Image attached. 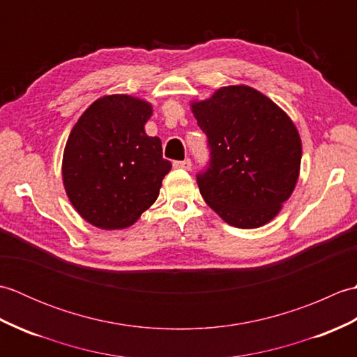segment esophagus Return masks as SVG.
I'll return each instance as SVG.
<instances>
[{
    "mask_svg": "<svg viewBox=\"0 0 357 357\" xmlns=\"http://www.w3.org/2000/svg\"><path fill=\"white\" fill-rule=\"evenodd\" d=\"M173 165L176 167V169H183V170H190L192 169V161L190 159H184V161H174Z\"/></svg>",
    "mask_w": 357,
    "mask_h": 357,
    "instance_id": "1",
    "label": "esophagus"
}]
</instances>
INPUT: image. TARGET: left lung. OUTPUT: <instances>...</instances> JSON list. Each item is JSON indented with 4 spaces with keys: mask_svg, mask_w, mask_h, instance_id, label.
<instances>
[{
    "mask_svg": "<svg viewBox=\"0 0 357 357\" xmlns=\"http://www.w3.org/2000/svg\"><path fill=\"white\" fill-rule=\"evenodd\" d=\"M192 110L210 150L207 169L196 174L204 201L238 229L270 222L299 178L302 144L293 121L248 86L219 89Z\"/></svg>",
    "mask_w": 357,
    "mask_h": 357,
    "instance_id": "8db88e82",
    "label": "left lung"
}]
</instances>
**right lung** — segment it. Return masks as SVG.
<instances>
[{"instance_id":"add662e5","label":"right lung","mask_w":357,"mask_h":357,"mask_svg":"<svg viewBox=\"0 0 357 357\" xmlns=\"http://www.w3.org/2000/svg\"><path fill=\"white\" fill-rule=\"evenodd\" d=\"M151 105L128 95L96 100L67 139L63 181L72 206L104 230L130 227L153 204L172 162L144 126Z\"/></svg>"}]
</instances>
